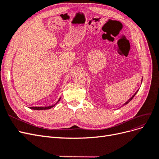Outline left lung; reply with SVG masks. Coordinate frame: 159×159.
<instances>
[{"label":"left lung","mask_w":159,"mask_h":159,"mask_svg":"<svg viewBox=\"0 0 159 159\" xmlns=\"http://www.w3.org/2000/svg\"><path fill=\"white\" fill-rule=\"evenodd\" d=\"M137 92H136V93H134V95H133V96H132V97H131V98H130V99H129V100H128V101H127V102H126V103H125V104H124V105H126V104H127V103H129V102H131V99H133V98H134V95H136V93H137Z\"/></svg>","instance_id":"left-lung-1"}]
</instances>
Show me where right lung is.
<instances>
[{"instance_id":"right-lung-1","label":"right lung","mask_w":159,"mask_h":159,"mask_svg":"<svg viewBox=\"0 0 159 159\" xmlns=\"http://www.w3.org/2000/svg\"><path fill=\"white\" fill-rule=\"evenodd\" d=\"M60 99H61V98H60V99H59V100L57 101V102H59V101L60 100ZM57 103H56V104H54V105H51V106H48V107H30V109H34V110H44V109H50V108L53 107L54 106H55V105L57 104Z\"/></svg>"}]
</instances>
